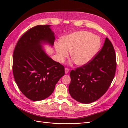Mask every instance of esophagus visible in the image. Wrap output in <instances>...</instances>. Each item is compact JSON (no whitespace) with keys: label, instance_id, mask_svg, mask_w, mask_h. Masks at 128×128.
<instances>
[{"label":"esophagus","instance_id":"34e87169","mask_svg":"<svg viewBox=\"0 0 128 128\" xmlns=\"http://www.w3.org/2000/svg\"><path fill=\"white\" fill-rule=\"evenodd\" d=\"M69 72V69H68V68H65V74H68V72Z\"/></svg>","mask_w":128,"mask_h":128}]
</instances>
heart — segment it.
I'll list each match as a JSON object with an SVG mask.
<instances>
[{"label":"heart","instance_id":"heart-1","mask_svg":"<svg viewBox=\"0 0 128 128\" xmlns=\"http://www.w3.org/2000/svg\"><path fill=\"white\" fill-rule=\"evenodd\" d=\"M55 44L58 60L63 62L70 52V58L76 65L88 64L98 52L101 45L100 38L87 31H78L68 34Z\"/></svg>","mask_w":128,"mask_h":128}]
</instances>
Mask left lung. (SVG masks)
I'll return each mask as SVG.
<instances>
[{
  "mask_svg": "<svg viewBox=\"0 0 128 128\" xmlns=\"http://www.w3.org/2000/svg\"><path fill=\"white\" fill-rule=\"evenodd\" d=\"M116 68L115 52L111 42L104 43L94 59L83 66L72 70L69 92L83 104H90L105 94L113 82Z\"/></svg>",
  "mask_w": 128,
  "mask_h": 128,
  "instance_id": "8db88e82",
  "label": "left lung"
}]
</instances>
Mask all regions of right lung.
I'll use <instances>...</instances> for the list:
<instances>
[{"mask_svg": "<svg viewBox=\"0 0 128 128\" xmlns=\"http://www.w3.org/2000/svg\"><path fill=\"white\" fill-rule=\"evenodd\" d=\"M54 40L51 25H40L27 31L15 46L13 57L15 82L22 94L32 101L48 98L64 75V67L42 48L45 44L53 46Z\"/></svg>", "mask_w": 128, "mask_h": 128, "instance_id": "obj_1", "label": "right lung"}]
</instances>
